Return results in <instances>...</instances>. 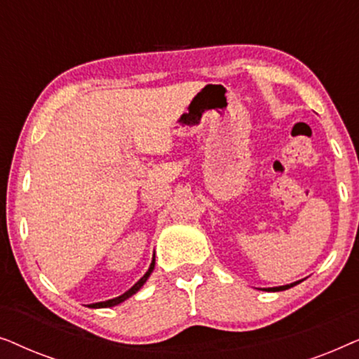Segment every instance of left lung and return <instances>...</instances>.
Returning a JSON list of instances; mask_svg holds the SVG:
<instances>
[{
	"instance_id": "obj_1",
	"label": "left lung",
	"mask_w": 359,
	"mask_h": 359,
	"mask_svg": "<svg viewBox=\"0 0 359 359\" xmlns=\"http://www.w3.org/2000/svg\"><path fill=\"white\" fill-rule=\"evenodd\" d=\"M302 283V281H296V283H291V284H284V286H276V287H263V291H268V292H278V291H286V289L296 286V284Z\"/></svg>"
}]
</instances>
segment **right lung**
I'll return each mask as SVG.
<instances>
[{"mask_svg": "<svg viewBox=\"0 0 359 359\" xmlns=\"http://www.w3.org/2000/svg\"><path fill=\"white\" fill-rule=\"evenodd\" d=\"M154 269H155V253H154V258H151V263H150L149 269H147V273L144 274V276H142V278L139 279V281H137V283L134 284V286H132V287L129 289V291H126L124 294H121V296H117V297H114V299H109V301H102V302H95V304H90V307H91V309L114 307V306H117V304H121V302L127 301V299L134 296V294H135L137 291H140V287L144 286V284L147 283V279L150 278V274L154 273Z\"/></svg>", "mask_w": 359, "mask_h": 359, "instance_id": "right-lung-1", "label": "right lung"}]
</instances>
